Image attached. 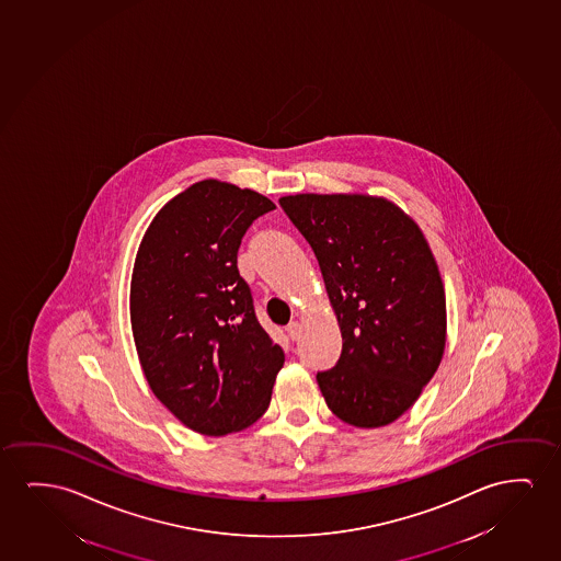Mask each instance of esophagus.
Instances as JSON below:
<instances>
[{
	"label": "esophagus",
	"mask_w": 561,
	"mask_h": 561,
	"mask_svg": "<svg viewBox=\"0 0 561 561\" xmlns=\"http://www.w3.org/2000/svg\"><path fill=\"white\" fill-rule=\"evenodd\" d=\"M286 332H288V336H290V340H300L301 336V324L298 323V321H294V323L288 324L286 327Z\"/></svg>",
	"instance_id": "esophagus-1"
}]
</instances>
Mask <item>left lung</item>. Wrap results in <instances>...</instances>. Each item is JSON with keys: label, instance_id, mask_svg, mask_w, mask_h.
Instances as JSON below:
<instances>
[{"label": "left lung", "instance_id": "1", "mask_svg": "<svg viewBox=\"0 0 561 561\" xmlns=\"http://www.w3.org/2000/svg\"><path fill=\"white\" fill-rule=\"evenodd\" d=\"M316 253L342 354L317 373L347 425L375 428L410 410L446 344V296L417 225L385 197L298 194L278 199Z\"/></svg>", "mask_w": 561, "mask_h": 561}]
</instances>
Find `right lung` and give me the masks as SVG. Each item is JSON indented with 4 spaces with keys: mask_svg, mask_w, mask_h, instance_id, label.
<instances>
[{
    "mask_svg": "<svg viewBox=\"0 0 561 561\" xmlns=\"http://www.w3.org/2000/svg\"><path fill=\"white\" fill-rule=\"evenodd\" d=\"M273 209L253 190L196 182L156 215L136 253L130 323L144 375L196 433L255 423L285 364L237 265L245 230Z\"/></svg>",
    "mask_w": 561,
    "mask_h": 561,
    "instance_id": "right-lung-1",
    "label": "right lung"
}]
</instances>
